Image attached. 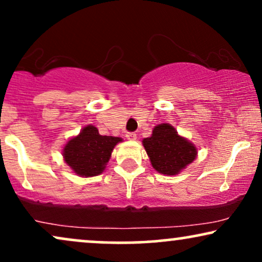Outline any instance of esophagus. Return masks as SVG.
Masks as SVG:
<instances>
[{"label": "esophagus", "instance_id": "34e87169", "mask_svg": "<svg viewBox=\"0 0 262 262\" xmlns=\"http://www.w3.org/2000/svg\"><path fill=\"white\" fill-rule=\"evenodd\" d=\"M125 137H127L128 140H135V139H137V134L133 133V132H128V133L125 134Z\"/></svg>", "mask_w": 262, "mask_h": 262}]
</instances>
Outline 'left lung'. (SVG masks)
I'll return each mask as SVG.
<instances>
[{"instance_id":"8db88e82","label":"left lung","mask_w":262,"mask_h":262,"mask_svg":"<svg viewBox=\"0 0 262 262\" xmlns=\"http://www.w3.org/2000/svg\"><path fill=\"white\" fill-rule=\"evenodd\" d=\"M142 144L152 167L165 175H177L192 163L197 155L193 144L178 135L177 130L168 123L155 127L151 137L144 139Z\"/></svg>"}]
</instances>
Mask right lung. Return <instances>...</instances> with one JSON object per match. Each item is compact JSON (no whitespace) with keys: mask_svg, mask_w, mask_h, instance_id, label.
<instances>
[{"mask_svg":"<svg viewBox=\"0 0 262 262\" xmlns=\"http://www.w3.org/2000/svg\"><path fill=\"white\" fill-rule=\"evenodd\" d=\"M120 141L121 138L100 135L97 128L87 125L77 137L68 141L62 155L76 174L95 177L104 171L112 150Z\"/></svg>","mask_w":262,"mask_h":262,"instance_id":"right-lung-1","label":"right lung"}]
</instances>
